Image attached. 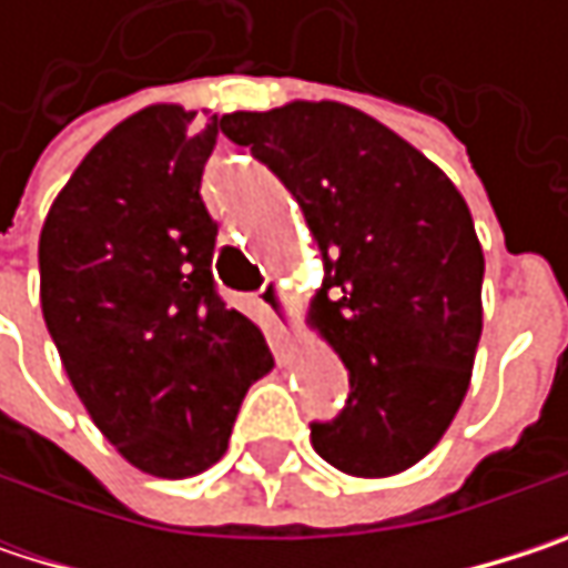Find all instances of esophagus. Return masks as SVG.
I'll use <instances>...</instances> for the list:
<instances>
[{
  "mask_svg": "<svg viewBox=\"0 0 568 568\" xmlns=\"http://www.w3.org/2000/svg\"><path fill=\"white\" fill-rule=\"evenodd\" d=\"M260 302L270 308V315L276 318V325H280V332L283 335H292V332H298V315H302V305H298V298L285 288L283 283H266L260 288Z\"/></svg>",
  "mask_w": 568,
  "mask_h": 568,
  "instance_id": "obj_1",
  "label": "esophagus"
}]
</instances>
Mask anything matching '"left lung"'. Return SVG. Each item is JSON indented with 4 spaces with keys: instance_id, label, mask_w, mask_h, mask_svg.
I'll list each match as a JSON object with an SVG mask.
<instances>
[{
    "instance_id": "left-lung-1",
    "label": "left lung",
    "mask_w": 568,
    "mask_h": 568,
    "mask_svg": "<svg viewBox=\"0 0 568 568\" xmlns=\"http://www.w3.org/2000/svg\"><path fill=\"white\" fill-rule=\"evenodd\" d=\"M223 134L285 183L318 243L312 328L348 368L312 447L352 477H392L434 450L470 388L484 332V250L450 176L338 101L233 111Z\"/></svg>"
}]
</instances>
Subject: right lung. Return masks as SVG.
Returning <instances> with one entry per match:
<instances>
[{
    "label": "right lung",
    "instance_id": "add662e5",
    "mask_svg": "<svg viewBox=\"0 0 568 568\" xmlns=\"http://www.w3.org/2000/svg\"><path fill=\"white\" fill-rule=\"evenodd\" d=\"M216 114L151 104L111 128L55 196L42 315L98 430L151 477L213 467L240 404L273 368L263 332L216 295L200 176Z\"/></svg>",
    "mask_w": 568,
    "mask_h": 568
}]
</instances>
